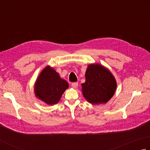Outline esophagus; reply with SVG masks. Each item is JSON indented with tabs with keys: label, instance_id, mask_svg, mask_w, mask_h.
<instances>
[{
	"label": "esophagus",
	"instance_id": "1",
	"mask_svg": "<svg viewBox=\"0 0 150 150\" xmlns=\"http://www.w3.org/2000/svg\"><path fill=\"white\" fill-rule=\"evenodd\" d=\"M71 86L73 87V88H76L78 86V83H76V82L72 83H71Z\"/></svg>",
	"mask_w": 150,
	"mask_h": 150
}]
</instances>
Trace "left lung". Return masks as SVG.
<instances>
[{
  "mask_svg": "<svg viewBox=\"0 0 150 150\" xmlns=\"http://www.w3.org/2000/svg\"><path fill=\"white\" fill-rule=\"evenodd\" d=\"M86 81L83 83L84 97L92 104L106 103L115 93L117 83L110 71L100 64H91L85 73Z\"/></svg>",
  "mask_w": 150,
  "mask_h": 150,
  "instance_id": "8db88e82",
  "label": "left lung"
}]
</instances>
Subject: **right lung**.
Returning a JSON list of instances; mask_svg holds the SVG:
<instances>
[{
  "label": "right lung",
  "mask_w": 150,
  "mask_h": 150,
  "mask_svg": "<svg viewBox=\"0 0 150 150\" xmlns=\"http://www.w3.org/2000/svg\"><path fill=\"white\" fill-rule=\"evenodd\" d=\"M68 83L60 78L53 68L45 67L40 73L35 85L36 96L49 105L57 103L68 88Z\"/></svg>",
  "instance_id": "obj_1"
}]
</instances>
